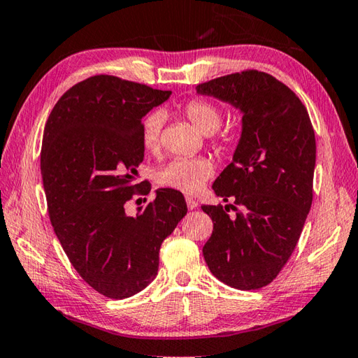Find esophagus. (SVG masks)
<instances>
[{
	"label": "esophagus",
	"instance_id": "34e87169",
	"mask_svg": "<svg viewBox=\"0 0 358 358\" xmlns=\"http://www.w3.org/2000/svg\"><path fill=\"white\" fill-rule=\"evenodd\" d=\"M185 201H187V207L190 208V210H193V208H196V207H198V201H196V199H193V198H190V196H187V198H185Z\"/></svg>",
	"mask_w": 358,
	"mask_h": 358
}]
</instances>
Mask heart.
I'll return each instance as SVG.
<instances>
[{"mask_svg": "<svg viewBox=\"0 0 358 358\" xmlns=\"http://www.w3.org/2000/svg\"><path fill=\"white\" fill-rule=\"evenodd\" d=\"M182 115L202 136H212L222 123L221 109L207 99H190L182 107ZM162 124H164V117L159 112L150 113L141 124V145L148 152H157L160 150ZM212 174L213 166L207 159H176L159 168L154 179L162 188L194 194L204 187Z\"/></svg>", "mask_w": 358, "mask_h": 358, "instance_id": "obj_1", "label": "heart"}]
</instances>
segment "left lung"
Segmentation results:
<instances>
[{"instance_id":"obj_1","label":"left lung","mask_w":358,"mask_h":358,"mask_svg":"<svg viewBox=\"0 0 358 358\" xmlns=\"http://www.w3.org/2000/svg\"><path fill=\"white\" fill-rule=\"evenodd\" d=\"M196 92L243 112L234 160L212 187L217 196L234 202L201 207L213 221L202 254L226 285L259 289L271 284L292 257L312 207V121L298 95L263 71L226 74L199 84Z\"/></svg>"}]
</instances>
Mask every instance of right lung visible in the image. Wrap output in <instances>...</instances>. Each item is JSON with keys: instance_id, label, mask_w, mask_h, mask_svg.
Returning a JSON list of instances; mask_svg holds the SVG:
<instances>
[{"instance_id": "1", "label": "right lung", "mask_w": 358, "mask_h": 358, "mask_svg": "<svg viewBox=\"0 0 358 358\" xmlns=\"http://www.w3.org/2000/svg\"><path fill=\"white\" fill-rule=\"evenodd\" d=\"M170 95L98 74L66 90L46 121L40 170L51 224L80 278L110 299L151 284L162 241L187 215L182 193L170 188L136 217L124 210L134 194L151 190L136 182L141 118Z\"/></svg>"}]
</instances>
